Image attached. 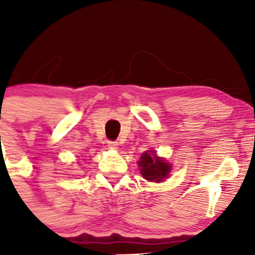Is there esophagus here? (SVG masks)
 <instances>
[{
	"instance_id": "1",
	"label": "esophagus",
	"mask_w": 255,
	"mask_h": 255,
	"mask_svg": "<svg viewBox=\"0 0 255 255\" xmlns=\"http://www.w3.org/2000/svg\"><path fill=\"white\" fill-rule=\"evenodd\" d=\"M108 147H109L110 150H118L119 144L116 141H109L108 142Z\"/></svg>"
}]
</instances>
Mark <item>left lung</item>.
<instances>
[{
    "label": "left lung",
    "mask_w": 255,
    "mask_h": 255,
    "mask_svg": "<svg viewBox=\"0 0 255 255\" xmlns=\"http://www.w3.org/2000/svg\"><path fill=\"white\" fill-rule=\"evenodd\" d=\"M156 153L157 152L154 150L144 152L137 162V165L145 180L151 182H162L170 174L171 164L163 158L157 157Z\"/></svg>",
    "instance_id": "left-lung-1"
}]
</instances>
